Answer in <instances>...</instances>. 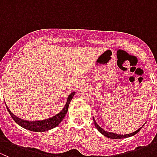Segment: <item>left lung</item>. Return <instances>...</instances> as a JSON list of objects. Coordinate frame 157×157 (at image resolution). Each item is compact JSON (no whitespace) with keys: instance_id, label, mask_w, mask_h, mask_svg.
Masks as SVG:
<instances>
[{"instance_id":"left-lung-1","label":"left lung","mask_w":157,"mask_h":157,"mask_svg":"<svg viewBox=\"0 0 157 157\" xmlns=\"http://www.w3.org/2000/svg\"><path fill=\"white\" fill-rule=\"evenodd\" d=\"M93 120H94V125H95V128L98 129V131H99L100 133L102 134L104 136L107 137V138H113V139H120V138H128V137H131V136H133V135H136L138 133V131H140L142 129V128H138L137 131H134L132 133H130V134H127V135H119V134H116V133H113V132H108V131H105V130H103L101 127L98 125L97 123H96L95 120L94 119V117H93Z\"/></svg>"}]
</instances>
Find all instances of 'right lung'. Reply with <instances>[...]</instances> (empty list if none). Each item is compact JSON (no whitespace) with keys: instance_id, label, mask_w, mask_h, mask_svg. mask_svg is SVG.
I'll list each match as a JSON object with an SVG mask.
<instances>
[{"instance_id":"add662e5","label":"right lung","mask_w":157,"mask_h":157,"mask_svg":"<svg viewBox=\"0 0 157 157\" xmlns=\"http://www.w3.org/2000/svg\"><path fill=\"white\" fill-rule=\"evenodd\" d=\"M75 92H72L70 95L68 96V98H67V101H66V105H65L64 108L63 109L62 111L59 113L58 114H56L54 117L48 118V119L43 120V121H24V120L20 119V118H18L17 117H15L13 113H12L10 109H8V111L9 113V114L11 115V117H12V119L15 121V123L19 124V126H21L22 128H25V129L29 130V131H47L48 130L52 129V128H56V126H58L61 121H63V118L66 116V113L68 111L69 105H70V102L71 101L72 98L74 96Z\"/></svg>"}]
</instances>
